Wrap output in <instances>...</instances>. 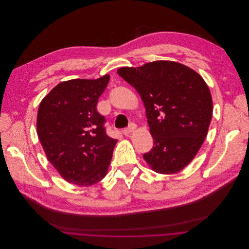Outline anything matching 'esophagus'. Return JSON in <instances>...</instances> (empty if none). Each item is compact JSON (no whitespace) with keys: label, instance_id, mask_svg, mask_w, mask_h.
I'll return each mask as SVG.
<instances>
[{"label":"esophagus","instance_id":"34e87169","mask_svg":"<svg viewBox=\"0 0 249 249\" xmlns=\"http://www.w3.org/2000/svg\"><path fill=\"white\" fill-rule=\"evenodd\" d=\"M135 129H136L135 124H130L127 128H124V129L123 130V132H124V135H128V134H130L132 131H134Z\"/></svg>","mask_w":249,"mask_h":249}]
</instances>
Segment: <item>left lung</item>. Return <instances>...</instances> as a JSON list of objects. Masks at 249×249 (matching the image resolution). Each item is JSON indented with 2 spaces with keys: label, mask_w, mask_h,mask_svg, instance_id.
<instances>
[{
  "label": "left lung",
  "mask_w": 249,
  "mask_h": 249,
  "mask_svg": "<svg viewBox=\"0 0 249 249\" xmlns=\"http://www.w3.org/2000/svg\"><path fill=\"white\" fill-rule=\"evenodd\" d=\"M118 74L140 95L154 140L143 155L154 172H180L196 156L207 135L213 102L208 85L192 69L172 61L121 68Z\"/></svg>",
  "instance_id": "8db88e82"
}]
</instances>
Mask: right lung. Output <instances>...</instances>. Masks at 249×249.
<instances>
[{
	"mask_svg": "<svg viewBox=\"0 0 249 249\" xmlns=\"http://www.w3.org/2000/svg\"><path fill=\"white\" fill-rule=\"evenodd\" d=\"M109 79L105 74L63 81L39 105L38 138L49 162L68 182L88 186L108 173L118 140L107 135L106 120L96 105Z\"/></svg>",
	"mask_w": 249,
	"mask_h": 249,
	"instance_id": "obj_1",
	"label": "right lung"
}]
</instances>
